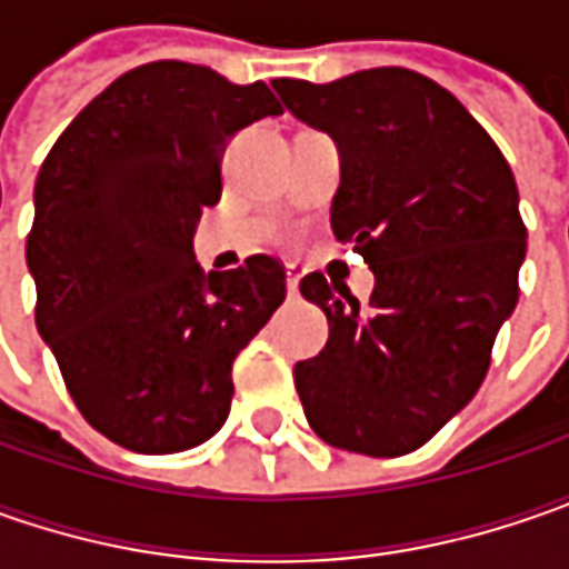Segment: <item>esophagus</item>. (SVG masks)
Returning a JSON list of instances; mask_svg holds the SVG:
<instances>
[{"label":"esophagus","mask_w":569,"mask_h":569,"mask_svg":"<svg viewBox=\"0 0 569 569\" xmlns=\"http://www.w3.org/2000/svg\"><path fill=\"white\" fill-rule=\"evenodd\" d=\"M297 284H300V272L291 266V269H288V295L291 297H297Z\"/></svg>","instance_id":"obj_1"}]
</instances>
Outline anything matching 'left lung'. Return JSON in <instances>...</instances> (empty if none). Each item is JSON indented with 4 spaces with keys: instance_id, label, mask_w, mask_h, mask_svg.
<instances>
[{
    "instance_id": "left-lung-1",
    "label": "left lung",
    "mask_w": 569,
    "mask_h": 569,
    "mask_svg": "<svg viewBox=\"0 0 569 569\" xmlns=\"http://www.w3.org/2000/svg\"><path fill=\"white\" fill-rule=\"evenodd\" d=\"M272 88L339 142L332 230L377 278L363 307L326 274L300 281L329 319L326 348L295 367L303 415L329 447L415 452L478 392L519 300L526 224L513 170L447 88L411 69Z\"/></svg>"
}]
</instances>
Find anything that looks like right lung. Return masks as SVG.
Returning a JSON list of instances; mask_svg holds the SVG:
<instances>
[{"label": "right lung", "mask_w": 569, "mask_h": 569, "mask_svg": "<svg viewBox=\"0 0 569 569\" xmlns=\"http://www.w3.org/2000/svg\"><path fill=\"white\" fill-rule=\"evenodd\" d=\"M269 84L192 62L120 76L56 139L33 187L37 332L84 421L132 452H183L228 421L233 358L284 300V266L202 272L228 139L278 117Z\"/></svg>", "instance_id": "add662e5"}]
</instances>
